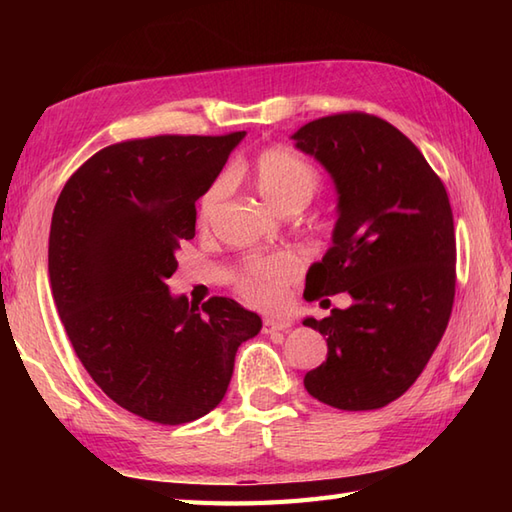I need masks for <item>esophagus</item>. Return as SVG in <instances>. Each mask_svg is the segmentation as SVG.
Masks as SVG:
<instances>
[{
	"mask_svg": "<svg viewBox=\"0 0 512 512\" xmlns=\"http://www.w3.org/2000/svg\"><path fill=\"white\" fill-rule=\"evenodd\" d=\"M290 321H286V319H264V332L268 334V332H281V330H288L290 328Z\"/></svg>",
	"mask_w": 512,
	"mask_h": 512,
	"instance_id": "esophagus-1",
	"label": "esophagus"
}]
</instances>
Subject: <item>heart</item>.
Segmentation results:
<instances>
[{
    "label": "heart",
    "instance_id": "heart-1",
    "mask_svg": "<svg viewBox=\"0 0 512 512\" xmlns=\"http://www.w3.org/2000/svg\"><path fill=\"white\" fill-rule=\"evenodd\" d=\"M255 187L259 195L279 213L303 209L319 191L321 178L310 162L284 147L266 149L255 160ZM228 180L213 182L198 204V222L213 220L224 200ZM301 275V259L295 253H273L248 257L235 277L239 295L257 308H275L284 299L286 288Z\"/></svg>",
    "mask_w": 512,
    "mask_h": 512
}]
</instances>
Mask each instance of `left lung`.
<instances>
[{
    "instance_id": "left-lung-1",
    "label": "left lung",
    "mask_w": 512,
    "mask_h": 512,
    "mask_svg": "<svg viewBox=\"0 0 512 512\" xmlns=\"http://www.w3.org/2000/svg\"><path fill=\"white\" fill-rule=\"evenodd\" d=\"M292 140L339 193L332 246L310 266L303 297H352L330 317L303 319L328 341V358L303 385L336 409H380L416 383L447 330L455 297L449 195L420 149L378 116L317 118Z\"/></svg>"
}]
</instances>
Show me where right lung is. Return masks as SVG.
Listing matches in <instances>:
<instances>
[{
	"label": "right lung",
	"instance_id": "obj_1",
	"mask_svg": "<svg viewBox=\"0 0 512 512\" xmlns=\"http://www.w3.org/2000/svg\"><path fill=\"white\" fill-rule=\"evenodd\" d=\"M246 132L151 136L105 147L76 169L54 204L52 297L76 356L116 405L158 424H184L220 405L237 347L262 330L226 297L202 308L173 297L195 200Z\"/></svg>",
	"mask_w": 512,
	"mask_h": 512
}]
</instances>
